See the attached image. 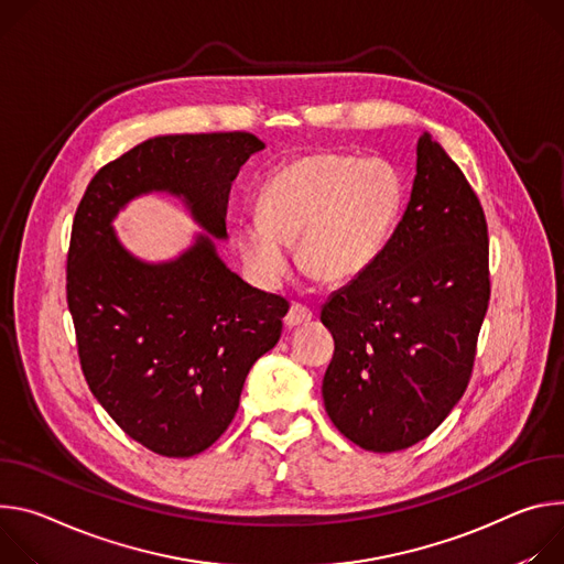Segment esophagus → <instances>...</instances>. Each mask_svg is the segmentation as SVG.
<instances>
[{"mask_svg": "<svg viewBox=\"0 0 564 564\" xmlns=\"http://www.w3.org/2000/svg\"><path fill=\"white\" fill-rule=\"evenodd\" d=\"M311 318H314V314H311V308H306L304 304H291V308H289V314H286V318H284V325L289 327V329H293V327H300V325H306Z\"/></svg>", "mask_w": 564, "mask_h": 564, "instance_id": "1", "label": "esophagus"}]
</instances>
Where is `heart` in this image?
<instances>
[{"label":"heart","mask_w":564,"mask_h":564,"mask_svg":"<svg viewBox=\"0 0 564 564\" xmlns=\"http://www.w3.org/2000/svg\"><path fill=\"white\" fill-rule=\"evenodd\" d=\"M403 197L399 172L383 161L300 156L269 176L262 213L243 221V260L262 286H275L289 271V243L300 241L302 271L325 284H347L381 258Z\"/></svg>","instance_id":"1"}]
</instances>
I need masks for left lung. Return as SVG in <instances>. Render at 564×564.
Instances as JSON below:
<instances>
[{
	"label": "left lung",
	"mask_w": 564,
	"mask_h": 564,
	"mask_svg": "<svg viewBox=\"0 0 564 564\" xmlns=\"http://www.w3.org/2000/svg\"><path fill=\"white\" fill-rule=\"evenodd\" d=\"M488 297L481 204L423 132L410 202L381 258L321 311L336 343L323 379L334 425L371 453L425 440L466 392Z\"/></svg>",
	"instance_id": "1"
}]
</instances>
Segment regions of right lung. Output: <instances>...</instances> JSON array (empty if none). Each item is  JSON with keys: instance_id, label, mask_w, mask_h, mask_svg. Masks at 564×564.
Returning <instances> with one entry per match:
<instances>
[{"instance_id": "1", "label": "right lung", "mask_w": 564, "mask_h": 564, "mask_svg": "<svg viewBox=\"0 0 564 564\" xmlns=\"http://www.w3.org/2000/svg\"><path fill=\"white\" fill-rule=\"evenodd\" d=\"M248 132L154 137L98 170L76 210L67 302L91 394L134 442L193 457L230 425L253 362L275 347L289 304L217 256ZM167 192L205 230L174 261L132 257L110 224L132 198Z\"/></svg>"}]
</instances>
